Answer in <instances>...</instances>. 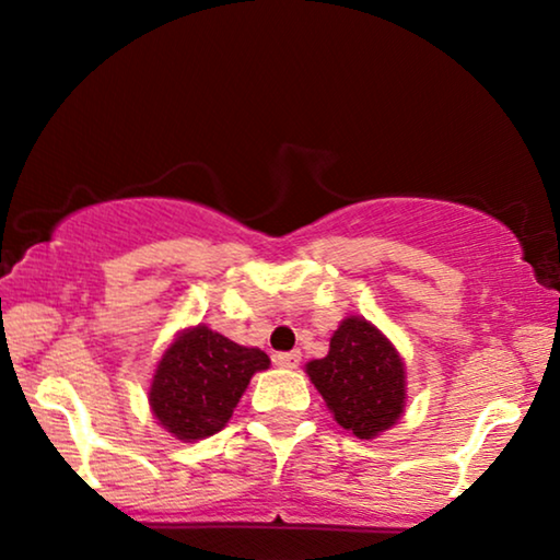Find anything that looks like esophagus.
Returning <instances> with one entry per match:
<instances>
[{
	"instance_id": "1",
	"label": "esophagus",
	"mask_w": 560,
	"mask_h": 560,
	"mask_svg": "<svg viewBox=\"0 0 560 560\" xmlns=\"http://www.w3.org/2000/svg\"><path fill=\"white\" fill-rule=\"evenodd\" d=\"M275 364L282 366V370H298V364H301V351H280V354H275Z\"/></svg>"
}]
</instances>
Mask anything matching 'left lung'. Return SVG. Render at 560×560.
Wrapping results in <instances>:
<instances>
[{"instance_id":"obj_1","label":"left lung","mask_w":560,"mask_h":560,"mask_svg":"<svg viewBox=\"0 0 560 560\" xmlns=\"http://www.w3.org/2000/svg\"><path fill=\"white\" fill-rule=\"evenodd\" d=\"M305 374L341 428L372 441L402 418L408 372L395 343L362 316H347L328 343V354L311 359Z\"/></svg>"}]
</instances>
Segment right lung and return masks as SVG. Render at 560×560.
<instances>
[{"mask_svg": "<svg viewBox=\"0 0 560 560\" xmlns=\"http://www.w3.org/2000/svg\"><path fill=\"white\" fill-rule=\"evenodd\" d=\"M270 366L262 349L240 347L206 324L175 334L152 372L148 400L158 425L183 443L219 433L257 372Z\"/></svg>", "mask_w": 560, "mask_h": 560, "instance_id": "add662e5", "label": "right lung"}]
</instances>
